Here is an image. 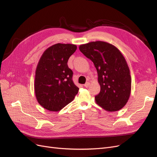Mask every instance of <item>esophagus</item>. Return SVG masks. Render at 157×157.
<instances>
[{
    "label": "esophagus",
    "instance_id": "1",
    "mask_svg": "<svg viewBox=\"0 0 157 157\" xmlns=\"http://www.w3.org/2000/svg\"><path fill=\"white\" fill-rule=\"evenodd\" d=\"M89 86H90V82H86V83L84 84V86L86 87V88H88Z\"/></svg>",
    "mask_w": 157,
    "mask_h": 157
}]
</instances>
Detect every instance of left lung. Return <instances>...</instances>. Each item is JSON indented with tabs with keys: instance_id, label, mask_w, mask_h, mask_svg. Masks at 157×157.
<instances>
[{
	"instance_id": "left-lung-1",
	"label": "left lung",
	"mask_w": 157,
	"mask_h": 157,
	"mask_svg": "<svg viewBox=\"0 0 157 157\" xmlns=\"http://www.w3.org/2000/svg\"><path fill=\"white\" fill-rule=\"evenodd\" d=\"M79 50L96 67L100 92L95 100L106 111L120 110L130 98L132 79L130 69L121 52L103 41L80 45Z\"/></svg>"
}]
</instances>
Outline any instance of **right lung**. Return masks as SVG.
Returning <instances> with one entry per match:
<instances>
[{
  "mask_svg": "<svg viewBox=\"0 0 157 157\" xmlns=\"http://www.w3.org/2000/svg\"><path fill=\"white\" fill-rule=\"evenodd\" d=\"M77 46L58 43L47 48L38 63L35 92L38 102L50 111H58L73 100L78 92L67 61Z\"/></svg>",
  "mask_w": 157,
  "mask_h": 157,
  "instance_id": "obj_1",
  "label": "right lung"
}]
</instances>
